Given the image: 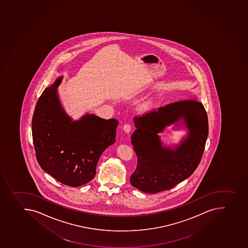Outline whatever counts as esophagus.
I'll list each match as a JSON object with an SVG mask.
<instances>
[{
    "instance_id": "esophagus-1",
    "label": "esophagus",
    "mask_w": 248,
    "mask_h": 248,
    "mask_svg": "<svg viewBox=\"0 0 248 248\" xmlns=\"http://www.w3.org/2000/svg\"><path fill=\"white\" fill-rule=\"evenodd\" d=\"M123 130L125 132V133H130V130H131V125L130 124H125L124 126H123Z\"/></svg>"
}]
</instances>
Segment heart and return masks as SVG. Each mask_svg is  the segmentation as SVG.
<instances>
[{"label":"heart","mask_w":248,"mask_h":248,"mask_svg":"<svg viewBox=\"0 0 248 248\" xmlns=\"http://www.w3.org/2000/svg\"><path fill=\"white\" fill-rule=\"evenodd\" d=\"M150 107V104H145L144 105V109H148Z\"/></svg>","instance_id":"obj_1"}]
</instances>
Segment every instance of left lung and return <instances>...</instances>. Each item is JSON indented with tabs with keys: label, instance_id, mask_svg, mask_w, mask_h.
Here are the masks:
<instances>
[{
	"label": "left lung",
	"instance_id": "left-lung-1",
	"mask_svg": "<svg viewBox=\"0 0 248 248\" xmlns=\"http://www.w3.org/2000/svg\"><path fill=\"white\" fill-rule=\"evenodd\" d=\"M181 118L190 134L174 151L163 148L158 133ZM134 120L137 129L131 143L138 165L130 176L132 186L154 194L171 189L193 173L201 162L208 134V115L201 102L193 98L177 101L135 116Z\"/></svg>",
	"mask_w": 248,
	"mask_h": 248
}]
</instances>
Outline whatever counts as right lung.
<instances>
[{"label": "right lung", "mask_w": 248, "mask_h": 248, "mask_svg": "<svg viewBox=\"0 0 248 248\" xmlns=\"http://www.w3.org/2000/svg\"><path fill=\"white\" fill-rule=\"evenodd\" d=\"M61 80L47 87L36 103L32 140L40 167L61 183L78 187L94 178L98 159L115 142L118 122L89 114L72 121L56 93Z\"/></svg>", "instance_id": "1"}]
</instances>
